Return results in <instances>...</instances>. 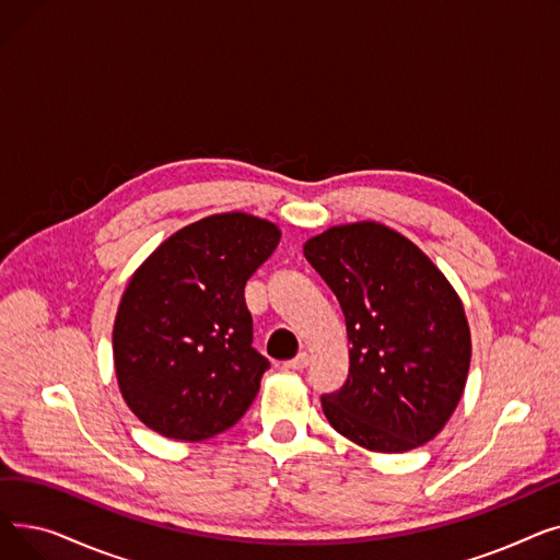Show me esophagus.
Instances as JSON below:
<instances>
[{
  "mask_svg": "<svg viewBox=\"0 0 560 560\" xmlns=\"http://www.w3.org/2000/svg\"><path fill=\"white\" fill-rule=\"evenodd\" d=\"M308 363H311V357L306 354V351H300V354H298L295 359L285 363V368H288V370H304Z\"/></svg>",
  "mask_w": 560,
  "mask_h": 560,
  "instance_id": "esophagus-1",
  "label": "esophagus"
}]
</instances>
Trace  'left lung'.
<instances>
[{
  "label": "left lung",
  "mask_w": 560,
  "mask_h": 560,
  "mask_svg": "<svg viewBox=\"0 0 560 560\" xmlns=\"http://www.w3.org/2000/svg\"><path fill=\"white\" fill-rule=\"evenodd\" d=\"M304 256L338 298L351 342L345 386L322 395L329 424L381 454L429 443L456 410L472 359L454 285L416 243L372 220L313 235Z\"/></svg>",
  "instance_id": "1"
}]
</instances>
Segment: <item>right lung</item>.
<instances>
[{"label":"right lung","mask_w":560,"mask_h":560,"mask_svg":"<svg viewBox=\"0 0 560 560\" xmlns=\"http://www.w3.org/2000/svg\"><path fill=\"white\" fill-rule=\"evenodd\" d=\"M281 241L247 213L201 218L133 272L113 325L122 399L152 431L199 443L238 422L268 359L252 347L245 283Z\"/></svg>","instance_id":"add662e5"}]
</instances>
